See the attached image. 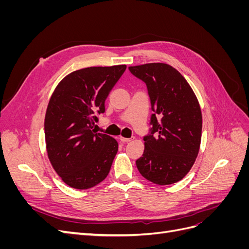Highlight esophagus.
Returning a JSON list of instances; mask_svg holds the SVG:
<instances>
[{
  "label": "esophagus",
  "instance_id": "esophagus-1",
  "mask_svg": "<svg viewBox=\"0 0 249 249\" xmlns=\"http://www.w3.org/2000/svg\"><path fill=\"white\" fill-rule=\"evenodd\" d=\"M133 139H134V138H124V137H123V136L119 137V140L123 141V142H130V141H132Z\"/></svg>",
  "mask_w": 249,
  "mask_h": 249
}]
</instances>
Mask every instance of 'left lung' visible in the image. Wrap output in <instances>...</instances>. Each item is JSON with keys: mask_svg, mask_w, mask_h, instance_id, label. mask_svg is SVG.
I'll list each match as a JSON object with an SVG mask.
<instances>
[{"mask_svg": "<svg viewBox=\"0 0 249 249\" xmlns=\"http://www.w3.org/2000/svg\"><path fill=\"white\" fill-rule=\"evenodd\" d=\"M129 70L146 84L154 112L137 168L154 184H175L190 171L199 152L202 116L197 97L169 64L147 63Z\"/></svg>", "mask_w": 249, "mask_h": 249, "instance_id": "left-lung-1", "label": "left lung"}]
</instances>
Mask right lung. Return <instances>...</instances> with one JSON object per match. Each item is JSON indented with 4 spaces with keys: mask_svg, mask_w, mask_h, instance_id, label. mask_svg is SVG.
<instances>
[{
    "mask_svg": "<svg viewBox=\"0 0 249 249\" xmlns=\"http://www.w3.org/2000/svg\"><path fill=\"white\" fill-rule=\"evenodd\" d=\"M126 65L86 67L67 74L53 92L44 118L50 162L63 182L89 189L107 178L118 143L91 130Z\"/></svg>",
    "mask_w": 249,
    "mask_h": 249,
    "instance_id": "add662e5",
    "label": "right lung"
}]
</instances>
